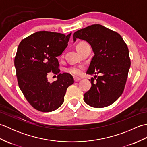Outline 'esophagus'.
<instances>
[{"mask_svg": "<svg viewBox=\"0 0 147 147\" xmlns=\"http://www.w3.org/2000/svg\"><path fill=\"white\" fill-rule=\"evenodd\" d=\"M74 82H79V81L81 80V78H79L74 77Z\"/></svg>", "mask_w": 147, "mask_h": 147, "instance_id": "34e87169", "label": "esophagus"}]
</instances>
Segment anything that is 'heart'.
I'll return each instance as SVG.
<instances>
[{"label": "heart", "instance_id": "heart-1", "mask_svg": "<svg viewBox=\"0 0 147 147\" xmlns=\"http://www.w3.org/2000/svg\"><path fill=\"white\" fill-rule=\"evenodd\" d=\"M86 43H85V42L79 43L78 44L76 45V49L80 47H82V46L84 45L85 44H86ZM68 71H69V73L73 74H74V75L80 76L82 73V68L80 67H71L69 69Z\"/></svg>", "mask_w": 147, "mask_h": 147}]
</instances>
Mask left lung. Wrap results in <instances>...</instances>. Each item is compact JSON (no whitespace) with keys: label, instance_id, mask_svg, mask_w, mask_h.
Masks as SVG:
<instances>
[{"label":"left lung","instance_id":"obj_1","mask_svg":"<svg viewBox=\"0 0 147 147\" xmlns=\"http://www.w3.org/2000/svg\"><path fill=\"white\" fill-rule=\"evenodd\" d=\"M91 45L94 55L86 74H99L91 81L92 87L84 94V101L90 106L102 108L113 104L123 93L131 61L126 43L119 34L100 24H92L73 35Z\"/></svg>","mask_w":147,"mask_h":147}]
</instances>
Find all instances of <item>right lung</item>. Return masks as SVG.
Instances as JSON below:
<instances>
[{"mask_svg":"<svg viewBox=\"0 0 147 147\" xmlns=\"http://www.w3.org/2000/svg\"><path fill=\"white\" fill-rule=\"evenodd\" d=\"M71 33L38 32L20 42L14 59L19 87L30 104L43 112L54 111L63 104L69 86L74 83L70 74L60 73L57 57L67 47ZM58 80L48 82L50 73Z\"/></svg>","mask_w":147,"mask_h":147,"instance_id":"add662e5","label":"right lung"}]
</instances>
